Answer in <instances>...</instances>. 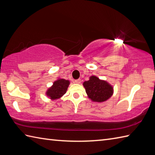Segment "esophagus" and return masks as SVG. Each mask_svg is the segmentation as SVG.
<instances>
[{"label":"esophagus","mask_w":155,"mask_h":155,"mask_svg":"<svg viewBox=\"0 0 155 155\" xmlns=\"http://www.w3.org/2000/svg\"><path fill=\"white\" fill-rule=\"evenodd\" d=\"M74 82H75L76 83L79 84V83H81V79H77V80L74 81Z\"/></svg>","instance_id":"34e87169"}]
</instances>
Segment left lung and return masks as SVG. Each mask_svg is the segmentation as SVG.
Segmentation results:
<instances>
[{"label":"left lung","mask_w":155,"mask_h":155,"mask_svg":"<svg viewBox=\"0 0 155 155\" xmlns=\"http://www.w3.org/2000/svg\"><path fill=\"white\" fill-rule=\"evenodd\" d=\"M85 91L92 101L104 102L108 99L113 93V88L107 82L100 80L95 76H91L90 79L84 82Z\"/></svg>","instance_id":"obj_1"}]
</instances>
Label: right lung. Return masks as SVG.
<instances>
[{
  "label": "right lung",
  "instance_id": "right-lung-1",
  "mask_svg": "<svg viewBox=\"0 0 155 155\" xmlns=\"http://www.w3.org/2000/svg\"><path fill=\"white\" fill-rule=\"evenodd\" d=\"M70 82L64 79H58L53 83L47 92V95L50 97L51 99H57L61 97L66 93Z\"/></svg>",
  "mask_w": 155,
  "mask_h": 155
}]
</instances>
